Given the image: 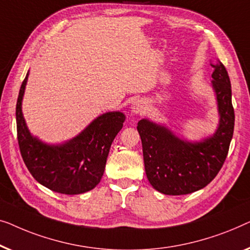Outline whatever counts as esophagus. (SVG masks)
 I'll use <instances>...</instances> for the list:
<instances>
[{"mask_svg": "<svg viewBox=\"0 0 250 250\" xmlns=\"http://www.w3.org/2000/svg\"><path fill=\"white\" fill-rule=\"evenodd\" d=\"M146 110V103L143 100H136L131 104V112L133 114H142Z\"/></svg>", "mask_w": 250, "mask_h": 250, "instance_id": "34e87169", "label": "esophagus"}]
</instances>
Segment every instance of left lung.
I'll use <instances>...</instances> for the list:
<instances>
[{
  "mask_svg": "<svg viewBox=\"0 0 250 250\" xmlns=\"http://www.w3.org/2000/svg\"><path fill=\"white\" fill-rule=\"evenodd\" d=\"M212 66L210 86L219 113L213 135L191 142L175 135L163 124L149 119L138 122L147 179L164 195H187L206 187L227 159L234 128L231 83L222 63L217 61Z\"/></svg>",
  "mask_w": 250,
  "mask_h": 250,
  "instance_id": "1",
  "label": "left lung"
}]
</instances>
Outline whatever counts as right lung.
I'll return each instance as SVG.
<instances>
[{
  "instance_id": "add662e5",
  "label": "right lung",
  "mask_w": 250,
  "mask_h": 250,
  "mask_svg": "<svg viewBox=\"0 0 250 250\" xmlns=\"http://www.w3.org/2000/svg\"><path fill=\"white\" fill-rule=\"evenodd\" d=\"M29 70L20 87L16 107L20 153L35 180L63 195L83 194L94 189L103 177L110 147L124 126L125 113L98 115L73 138L47 144L33 136L22 113V100Z\"/></svg>"
}]
</instances>
